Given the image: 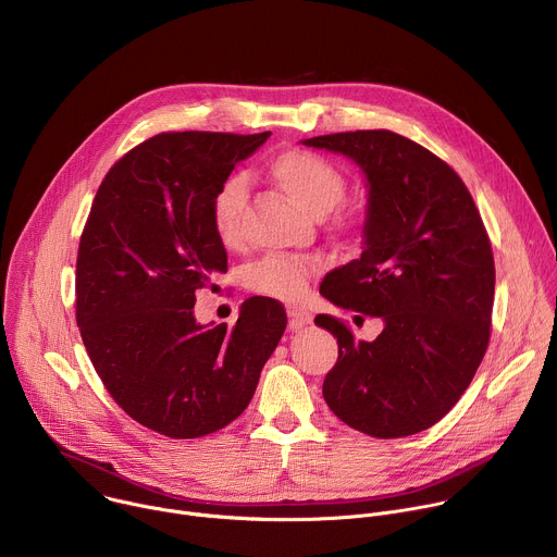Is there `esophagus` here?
I'll return each instance as SVG.
<instances>
[{
    "label": "esophagus",
    "mask_w": 557,
    "mask_h": 557,
    "mask_svg": "<svg viewBox=\"0 0 557 557\" xmlns=\"http://www.w3.org/2000/svg\"><path fill=\"white\" fill-rule=\"evenodd\" d=\"M286 312H288V326H290V329H301V326H306V324L312 322V314H310L306 308L288 306Z\"/></svg>",
    "instance_id": "esophagus-1"
}]
</instances>
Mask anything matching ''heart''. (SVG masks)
I'll return each mask as SVG.
<instances>
[{
	"label": "heart",
	"instance_id": "heart-1",
	"mask_svg": "<svg viewBox=\"0 0 557 557\" xmlns=\"http://www.w3.org/2000/svg\"><path fill=\"white\" fill-rule=\"evenodd\" d=\"M269 176L295 202L314 215H331L339 233H355L359 218L342 205L346 196V174L326 156L310 149H288L269 163ZM249 202V189L243 176L224 178L209 200V222L224 247H237L243 240V220ZM322 271V260L310 256H269L251 264L245 284L264 297L297 299L304 295L310 277Z\"/></svg>",
	"mask_w": 557,
	"mask_h": 557
}]
</instances>
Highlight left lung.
Instances as JSON below:
<instances>
[{"label":"left lung","instance_id":"obj_1","mask_svg":"<svg viewBox=\"0 0 557 557\" xmlns=\"http://www.w3.org/2000/svg\"><path fill=\"white\" fill-rule=\"evenodd\" d=\"M304 145L350 156L370 185L366 249L320 293L385 322L374 342H357L337 317H314L339 344L324 399L374 438L423 432L456 406L490 346L496 267L481 211L443 158L401 134L357 129Z\"/></svg>","mask_w":557,"mask_h":557}]
</instances>
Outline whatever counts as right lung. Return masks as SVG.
Listing matches in <instances>:
<instances>
[{"label":"right lung","instance_id":"obj_1","mask_svg":"<svg viewBox=\"0 0 557 557\" xmlns=\"http://www.w3.org/2000/svg\"><path fill=\"white\" fill-rule=\"evenodd\" d=\"M271 132H161L106 174L76 253V326L116 406L136 423L200 438L245 412L275 350L286 310L243 304L233 326L196 324L202 288H218L226 251L209 200Z\"/></svg>","mask_w":557,"mask_h":557}]
</instances>
